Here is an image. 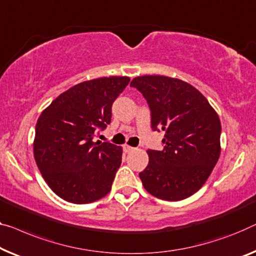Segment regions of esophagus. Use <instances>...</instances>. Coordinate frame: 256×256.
Here are the masks:
<instances>
[{
	"instance_id": "1",
	"label": "esophagus",
	"mask_w": 256,
	"mask_h": 256,
	"mask_svg": "<svg viewBox=\"0 0 256 256\" xmlns=\"http://www.w3.org/2000/svg\"><path fill=\"white\" fill-rule=\"evenodd\" d=\"M124 152H131L132 150H134V148L133 147H131V146H128V144H124Z\"/></svg>"
}]
</instances>
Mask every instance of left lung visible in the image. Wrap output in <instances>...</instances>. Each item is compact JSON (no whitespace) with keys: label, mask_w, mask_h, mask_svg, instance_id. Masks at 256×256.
Masks as SVG:
<instances>
[{"label":"left lung","mask_w":256,"mask_h":256,"mask_svg":"<svg viewBox=\"0 0 256 256\" xmlns=\"http://www.w3.org/2000/svg\"><path fill=\"white\" fill-rule=\"evenodd\" d=\"M147 100L152 128L164 131V148L148 150L150 162L139 174L144 190L166 201L186 199L210 176L220 154V120L196 87L166 76L131 82Z\"/></svg>","instance_id":"obj_1"}]
</instances>
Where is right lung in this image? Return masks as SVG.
I'll return each instance as SVG.
<instances>
[{
	"instance_id": "1",
	"label": "right lung",
	"mask_w": 256,
	"mask_h": 256,
	"mask_svg": "<svg viewBox=\"0 0 256 256\" xmlns=\"http://www.w3.org/2000/svg\"><path fill=\"white\" fill-rule=\"evenodd\" d=\"M128 77H104L77 84L41 112L33 142L34 158L56 196L71 204L106 196L122 163V147L94 142L112 120V106Z\"/></svg>"
}]
</instances>
